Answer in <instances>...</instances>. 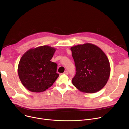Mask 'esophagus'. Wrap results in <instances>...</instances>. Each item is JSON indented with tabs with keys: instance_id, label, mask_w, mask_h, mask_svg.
<instances>
[{
	"instance_id": "obj_1",
	"label": "esophagus",
	"mask_w": 129,
	"mask_h": 129,
	"mask_svg": "<svg viewBox=\"0 0 129 129\" xmlns=\"http://www.w3.org/2000/svg\"><path fill=\"white\" fill-rule=\"evenodd\" d=\"M63 74H66V75H68V72L67 71H66L65 72L63 73Z\"/></svg>"
}]
</instances>
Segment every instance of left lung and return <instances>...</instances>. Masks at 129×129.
Here are the masks:
<instances>
[{"label": "left lung", "instance_id": "8db88e82", "mask_svg": "<svg viewBox=\"0 0 129 129\" xmlns=\"http://www.w3.org/2000/svg\"><path fill=\"white\" fill-rule=\"evenodd\" d=\"M76 73L72 83L80 91L94 93L102 90L110 75V64L105 53L95 45L86 43L71 48Z\"/></svg>", "mask_w": 129, "mask_h": 129}]
</instances>
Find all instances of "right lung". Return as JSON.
Listing matches in <instances>:
<instances>
[{
	"label": "right lung",
	"instance_id": "1",
	"mask_svg": "<svg viewBox=\"0 0 129 129\" xmlns=\"http://www.w3.org/2000/svg\"><path fill=\"white\" fill-rule=\"evenodd\" d=\"M56 49L43 46L27 51L18 66L19 78L23 86L31 92L39 93L50 88L59 76L57 64L51 61Z\"/></svg>",
	"mask_w": 129,
	"mask_h": 129
}]
</instances>
